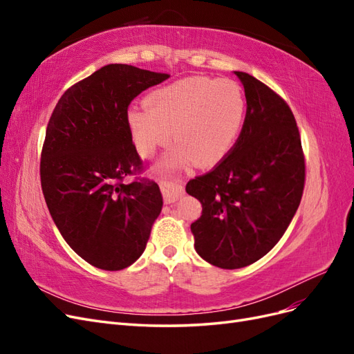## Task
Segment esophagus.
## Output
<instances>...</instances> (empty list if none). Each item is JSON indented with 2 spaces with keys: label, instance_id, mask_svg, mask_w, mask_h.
Wrapping results in <instances>:
<instances>
[{
  "label": "esophagus",
  "instance_id": "34e87169",
  "mask_svg": "<svg viewBox=\"0 0 354 354\" xmlns=\"http://www.w3.org/2000/svg\"><path fill=\"white\" fill-rule=\"evenodd\" d=\"M160 192H162V198L165 203H173L178 201L185 194V187L178 181H160Z\"/></svg>",
  "mask_w": 354,
  "mask_h": 354
}]
</instances>
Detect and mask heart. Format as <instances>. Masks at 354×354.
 Masks as SVG:
<instances>
[{
  "label": "heart",
  "instance_id": "heart-1",
  "mask_svg": "<svg viewBox=\"0 0 354 354\" xmlns=\"http://www.w3.org/2000/svg\"><path fill=\"white\" fill-rule=\"evenodd\" d=\"M146 108L128 111L127 121L137 152L152 156L171 137L177 149L169 165L192 160L208 167L229 152L243 122L245 97L232 80L186 78L147 95Z\"/></svg>",
  "mask_w": 354,
  "mask_h": 354
}]
</instances>
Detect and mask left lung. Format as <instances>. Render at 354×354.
<instances>
[{"mask_svg":"<svg viewBox=\"0 0 354 354\" xmlns=\"http://www.w3.org/2000/svg\"><path fill=\"white\" fill-rule=\"evenodd\" d=\"M234 73L246 97L242 131L216 168L186 186L202 203L201 217L190 224L195 250L221 269L250 266L279 242L306 181L301 137L291 108L250 73Z\"/></svg>","mask_w":354,"mask_h":354,"instance_id":"obj_1","label":"left lung"}]
</instances>
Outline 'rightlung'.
I'll use <instances>...</instances> for the list:
<instances>
[{"label":"right lung","instance_id":"obj_1","mask_svg":"<svg viewBox=\"0 0 354 354\" xmlns=\"http://www.w3.org/2000/svg\"><path fill=\"white\" fill-rule=\"evenodd\" d=\"M168 73L103 66L73 84L47 125L39 176L63 239L91 266L122 270L146 248L162 196L143 171L128 127V106ZM136 175L131 184L123 178Z\"/></svg>","mask_w":354,"mask_h":354}]
</instances>
